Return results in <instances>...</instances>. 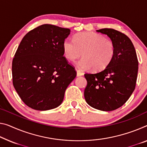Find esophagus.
I'll return each mask as SVG.
<instances>
[{"instance_id": "34e87169", "label": "esophagus", "mask_w": 147, "mask_h": 147, "mask_svg": "<svg viewBox=\"0 0 147 147\" xmlns=\"http://www.w3.org/2000/svg\"><path fill=\"white\" fill-rule=\"evenodd\" d=\"M83 74L82 73V72L80 71H79V70L77 71V76L80 77V76H83Z\"/></svg>"}]
</instances>
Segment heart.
Returning <instances> with one entry per match:
<instances>
[{"instance_id":"heart-1","label":"heart","mask_w":147,"mask_h":147,"mask_svg":"<svg viewBox=\"0 0 147 147\" xmlns=\"http://www.w3.org/2000/svg\"><path fill=\"white\" fill-rule=\"evenodd\" d=\"M64 57L74 61L82 55L83 58L77 62L81 69L100 71L111 62L115 55V45L112 40L95 33H81L71 40L66 39L62 44Z\"/></svg>"}]
</instances>
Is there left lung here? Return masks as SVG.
Listing matches in <instances>:
<instances>
[{
    "label": "left lung",
    "mask_w": 147,
    "mask_h": 147,
    "mask_svg": "<svg viewBox=\"0 0 147 147\" xmlns=\"http://www.w3.org/2000/svg\"><path fill=\"white\" fill-rule=\"evenodd\" d=\"M107 35L115 45V55L106 68L85 73L87 81L84 96L88 105L102 111H112L125 104L134 91L139 62L131 40L121 31L105 28L97 30Z\"/></svg>",
    "instance_id": "left-lung-1"
}]
</instances>
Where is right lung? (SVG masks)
I'll return each mask as SVG.
<instances>
[{
  "mask_svg": "<svg viewBox=\"0 0 147 147\" xmlns=\"http://www.w3.org/2000/svg\"><path fill=\"white\" fill-rule=\"evenodd\" d=\"M69 32V29L43 24L29 31L20 42L12 60V83L29 108L48 110L58 107L76 77L75 67L62 50Z\"/></svg>",
  "mask_w": 147,
  "mask_h": 147,
  "instance_id": "1",
  "label": "right lung"
}]
</instances>
